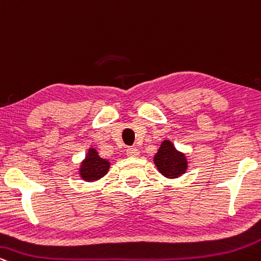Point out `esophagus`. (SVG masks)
<instances>
[{
	"instance_id": "esophagus-1",
	"label": "esophagus",
	"mask_w": 261,
	"mask_h": 261,
	"mask_svg": "<svg viewBox=\"0 0 261 261\" xmlns=\"http://www.w3.org/2000/svg\"><path fill=\"white\" fill-rule=\"evenodd\" d=\"M127 156H129V158H137V156H139V150L137 148H134V146H130V148L127 149Z\"/></svg>"
}]
</instances>
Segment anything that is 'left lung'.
I'll return each mask as SVG.
<instances>
[{"label": "left lung", "instance_id": "1", "mask_svg": "<svg viewBox=\"0 0 261 261\" xmlns=\"http://www.w3.org/2000/svg\"><path fill=\"white\" fill-rule=\"evenodd\" d=\"M154 164L158 171L166 178H178L188 168L186 154L174 148L171 140H164L154 156Z\"/></svg>", "mask_w": 261, "mask_h": 261}]
</instances>
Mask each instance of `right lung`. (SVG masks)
I'll return each mask as SVG.
<instances>
[{"instance_id": "1", "label": "right lung", "mask_w": 261, "mask_h": 261, "mask_svg": "<svg viewBox=\"0 0 261 261\" xmlns=\"http://www.w3.org/2000/svg\"><path fill=\"white\" fill-rule=\"evenodd\" d=\"M111 162L102 159L95 148H89L88 154L79 166V176L85 182H95L109 172Z\"/></svg>"}]
</instances>
